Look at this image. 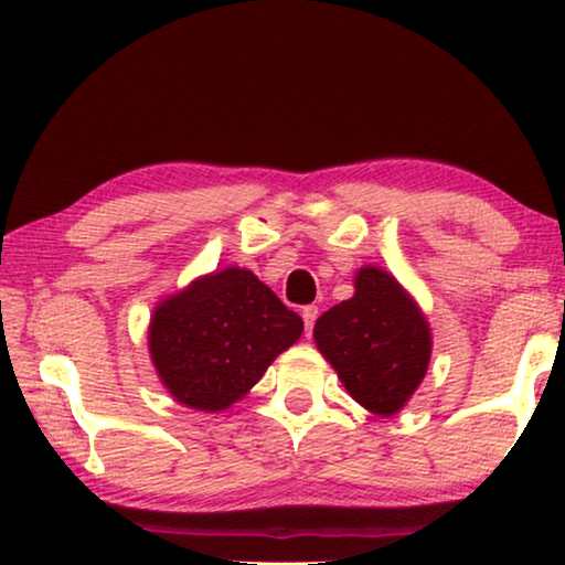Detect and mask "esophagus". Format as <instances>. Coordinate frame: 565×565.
<instances>
[{"instance_id": "1", "label": "esophagus", "mask_w": 565, "mask_h": 565, "mask_svg": "<svg viewBox=\"0 0 565 565\" xmlns=\"http://www.w3.org/2000/svg\"><path fill=\"white\" fill-rule=\"evenodd\" d=\"M316 319H319V308H316V306H306V308H303L306 337H311V331H313V323H316Z\"/></svg>"}]
</instances>
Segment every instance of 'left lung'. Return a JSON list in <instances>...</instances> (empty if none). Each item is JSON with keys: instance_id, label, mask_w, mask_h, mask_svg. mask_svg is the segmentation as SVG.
I'll return each instance as SVG.
<instances>
[{"instance_id": "1", "label": "left lung", "mask_w": 565, "mask_h": 565, "mask_svg": "<svg viewBox=\"0 0 565 565\" xmlns=\"http://www.w3.org/2000/svg\"><path fill=\"white\" fill-rule=\"evenodd\" d=\"M316 347L350 396L377 416H393L419 388L429 367V323L385 269L362 267L354 296L316 321Z\"/></svg>"}]
</instances>
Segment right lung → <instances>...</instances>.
Here are the masks:
<instances>
[{
	"instance_id": "add662e5",
	"label": "right lung",
	"mask_w": 565,
	"mask_h": 565,
	"mask_svg": "<svg viewBox=\"0 0 565 565\" xmlns=\"http://www.w3.org/2000/svg\"><path fill=\"white\" fill-rule=\"evenodd\" d=\"M300 334L303 319L252 269L226 267L161 300L151 316L149 352L180 404L223 412Z\"/></svg>"
}]
</instances>
